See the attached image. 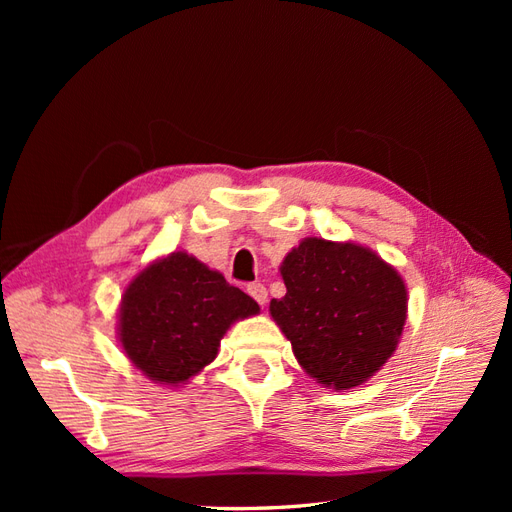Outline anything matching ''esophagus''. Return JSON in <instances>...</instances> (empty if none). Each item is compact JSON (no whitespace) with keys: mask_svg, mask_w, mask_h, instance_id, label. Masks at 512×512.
Segmentation results:
<instances>
[{"mask_svg":"<svg viewBox=\"0 0 512 512\" xmlns=\"http://www.w3.org/2000/svg\"><path fill=\"white\" fill-rule=\"evenodd\" d=\"M247 292H250V297L258 305H265L267 303V288L262 286V284H250V286H247Z\"/></svg>","mask_w":512,"mask_h":512,"instance_id":"esophagus-1","label":"esophagus"}]
</instances>
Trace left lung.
Segmentation results:
<instances>
[{
	"label": "left lung",
	"instance_id": "8db88e82",
	"mask_svg": "<svg viewBox=\"0 0 512 512\" xmlns=\"http://www.w3.org/2000/svg\"><path fill=\"white\" fill-rule=\"evenodd\" d=\"M286 294L269 314L299 365L322 386L354 389L391 359L408 290L397 269L359 243L307 237L286 254Z\"/></svg>",
	"mask_w": 512,
	"mask_h": 512
}]
</instances>
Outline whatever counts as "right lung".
Segmentation results:
<instances>
[{"label":"right lung","instance_id":"obj_1","mask_svg":"<svg viewBox=\"0 0 512 512\" xmlns=\"http://www.w3.org/2000/svg\"><path fill=\"white\" fill-rule=\"evenodd\" d=\"M260 312L188 252H173L134 275L119 305V344L156 384L181 386L215 356L230 324Z\"/></svg>","mask_w":512,"mask_h":512}]
</instances>
